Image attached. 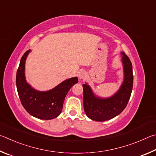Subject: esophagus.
Returning <instances> with one entry per match:
<instances>
[{"mask_svg": "<svg viewBox=\"0 0 156 156\" xmlns=\"http://www.w3.org/2000/svg\"><path fill=\"white\" fill-rule=\"evenodd\" d=\"M78 76L79 79H80V80H83L86 77V73L84 71H80V72H79Z\"/></svg>", "mask_w": 156, "mask_h": 156, "instance_id": "obj_1", "label": "esophagus"}]
</instances>
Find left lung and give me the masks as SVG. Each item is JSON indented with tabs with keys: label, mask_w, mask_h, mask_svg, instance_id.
<instances>
[{
	"label": "left lung",
	"mask_w": 156,
	"mask_h": 156,
	"mask_svg": "<svg viewBox=\"0 0 156 156\" xmlns=\"http://www.w3.org/2000/svg\"><path fill=\"white\" fill-rule=\"evenodd\" d=\"M122 55L125 79L119 92L112 97L105 99L97 98L88 85L83 84L84 111L93 121H105L114 118L123 111L129 101L133 81L132 64L127 55L125 53Z\"/></svg>",
	"instance_id": "obj_1"
}]
</instances>
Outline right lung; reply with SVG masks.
<instances>
[{
    "label": "right lung",
    "mask_w": 156,
    "mask_h": 156,
    "mask_svg": "<svg viewBox=\"0 0 156 156\" xmlns=\"http://www.w3.org/2000/svg\"><path fill=\"white\" fill-rule=\"evenodd\" d=\"M29 52L26 51L22 57L16 73V87L20 102L33 116L43 120L55 119L61 113L65 97L71 87L78 82V79H68L47 92L35 90L24 78V64Z\"/></svg>",
    "instance_id": "obj_1"
}]
</instances>
